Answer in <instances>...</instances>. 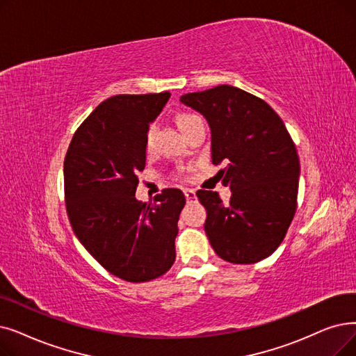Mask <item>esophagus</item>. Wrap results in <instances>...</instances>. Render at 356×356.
I'll list each match as a JSON object with an SVG mask.
<instances>
[{
	"mask_svg": "<svg viewBox=\"0 0 356 356\" xmlns=\"http://www.w3.org/2000/svg\"><path fill=\"white\" fill-rule=\"evenodd\" d=\"M183 193H184V196H186L188 202H195L196 200V192L193 189H184Z\"/></svg>",
	"mask_w": 356,
	"mask_h": 356,
	"instance_id": "obj_1",
	"label": "esophagus"
}]
</instances>
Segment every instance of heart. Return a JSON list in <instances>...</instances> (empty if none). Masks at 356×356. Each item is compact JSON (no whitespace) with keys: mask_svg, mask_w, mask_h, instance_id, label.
Wrapping results in <instances>:
<instances>
[{"mask_svg":"<svg viewBox=\"0 0 356 356\" xmlns=\"http://www.w3.org/2000/svg\"><path fill=\"white\" fill-rule=\"evenodd\" d=\"M199 122H204L202 118H200L197 113L193 112H180L176 115V123L179 129L183 132V135L186 134L193 125ZM152 145H154V131L148 129V132L145 134L144 138V151L145 154H151L152 152ZM184 168H179V175H183Z\"/></svg>","mask_w":356,"mask_h":356,"instance_id":"b5f03b06","label":"heart"}]
</instances>
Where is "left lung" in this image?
<instances>
[{
  "label": "left lung",
  "mask_w": 356,
  "mask_h": 356,
  "mask_svg": "<svg viewBox=\"0 0 356 356\" xmlns=\"http://www.w3.org/2000/svg\"><path fill=\"white\" fill-rule=\"evenodd\" d=\"M180 102L207 118L212 163L225 164L218 175L231 189L229 204L216 192H196L213 252L236 265L266 259L297 211L300 159L282 119L265 100L227 84Z\"/></svg>",
  "instance_id": "8db88e82"
}]
</instances>
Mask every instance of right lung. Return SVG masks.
I'll use <instances>...</instances> for the list:
<instances>
[{
    "mask_svg": "<svg viewBox=\"0 0 356 356\" xmlns=\"http://www.w3.org/2000/svg\"><path fill=\"white\" fill-rule=\"evenodd\" d=\"M168 99V91L106 99L75 131L64 161L65 205L76 238L107 272L128 282L156 280L176 259L183 192L164 189L149 204L135 197L148 125Z\"/></svg>",
    "mask_w": 356,
    "mask_h": 356,
    "instance_id": "add662e5",
    "label": "right lung"
}]
</instances>
